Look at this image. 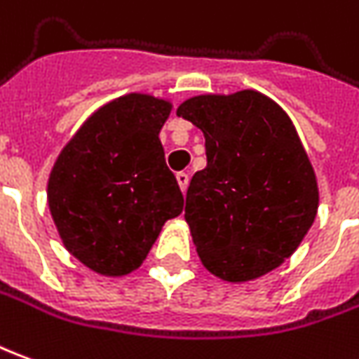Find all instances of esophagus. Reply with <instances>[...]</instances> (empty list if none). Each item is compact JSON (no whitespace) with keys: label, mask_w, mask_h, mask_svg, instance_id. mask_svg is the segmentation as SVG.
<instances>
[{"label":"esophagus","mask_w":359,"mask_h":359,"mask_svg":"<svg viewBox=\"0 0 359 359\" xmlns=\"http://www.w3.org/2000/svg\"><path fill=\"white\" fill-rule=\"evenodd\" d=\"M177 182L182 192H187L188 188V172H177Z\"/></svg>","instance_id":"1"}]
</instances>
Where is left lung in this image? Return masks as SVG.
Returning <instances> with one entry per match:
<instances>
[{"instance_id":"8db88e82","label":"left lung","mask_w":359,"mask_h":359,"mask_svg":"<svg viewBox=\"0 0 359 359\" xmlns=\"http://www.w3.org/2000/svg\"><path fill=\"white\" fill-rule=\"evenodd\" d=\"M205 137V169L187 192L184 219L202 264L243 284L272 272L319 210L317 175L280 104L255 89L190 97L177 109Z\"/></svg>"}]
</instances>
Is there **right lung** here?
I'll list each match as a JSON object with an SVG mask.
<instances>
[{
  "instance_id": "obj_1",
  "label": "right lung",
  "mask_w": 359,
  "mask_h": 359,
  "mask_svg": "<svg viewBox=\"0 0 359 359\" xmlns=\"http://www.w3.org/2000/svg\"><path fill=\"white\" fill-rule=\"evenodd\" d=\"M169 99L128 93L97 109L57 155L48 208L67 252L109 278L142 266L184 198L159 132Z\"/></svg>"
}]
</instances>
